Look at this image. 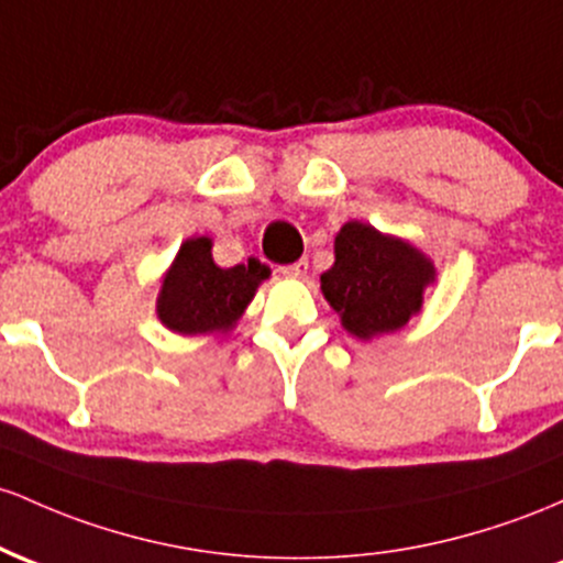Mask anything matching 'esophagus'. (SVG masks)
Returning a JSON list of instances; mask_svg holds the SVG:
<instances>
[{
    "label": "esophagus",
    "instance_id": "1",
    "mask_svg": "<svg viewBox=\"0 0 563 563\" xmlns=\"http://www.w3.org/2000/svg\"><path fill=\"white\" fill-rule=\"evenodd\" d=\"M284 276H292V279H302V276L308 274V261H298L292 265H284L282 268Z\"/></svg>",
    "mask_w": 563,
    "mask_h": 563
}]
</instances>
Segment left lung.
Wrapping results in <instances>:
<instances>
[{"label":"left lung","mask_w":563,"mask_h":563,"mask_svg":"<svg viewBox=\"0 0 563 563\" xmlns=\"http://www.w3.org/2000/svg\"><path fill=\"white\" fill-rule=\"evenodd\" d=\"M435 265L407 239L349 220L334 236V263L321 274V295L358 340L399 332L422 311Z\"/></svg>","instance_id":"obj_1"}]
</instances>
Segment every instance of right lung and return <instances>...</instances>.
I'll list each match as a JSON object with an SVG mask.
<instances>
[{"label": "right lung", "mask_w": 563, "mask_h": 563, "mask_svg": "<svg viewBox=\"0 0 563 563\" xmlns=\"http://www.w3.org/2000/svg\"><path fill=\"white\" fill-rule=\"evenodd\" d=\"M268 276L271 268L257 257L220 268L212 257V239L191 236L162 274L156 316L183 338L229 334Z\"/></svg>", "instance_id": "1"}]
</instances>
